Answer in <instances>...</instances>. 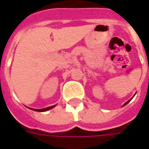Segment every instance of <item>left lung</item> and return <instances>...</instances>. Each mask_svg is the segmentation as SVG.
Returning a JSON list of instances; mask_svg holds the SVG:
<instances>
[{
	"label": "left lung",
	"instance_id": "8db88e82",
	"mask_svg": "<svg viewBox=\"0 0 149 149\" xmlns=\"http://www.w3.org/2000/svg\"><path fill=\"white\" fill-rule=\"evenodd\" d=\"M130 101H131V99H130V100H129V101H128V102H125V104H124V106H125V105H126L127 103H129V102H130Z\"/></svg>",
	"mask_w": 149,
	"mask_h": 149
}]
</instances>
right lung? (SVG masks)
<instances>
[{
	"label": "right lung",
	"mask_w": 149,
	"mask_h": 149,
	"mask_svg": "<svg viewBox=\"0 0 149 149\" xmlns=\"http://www.w3.org/2000/svg\"><path fill=\"white\" fill-rule=\"evenodd\" d=\"M54 106H49V107H47V108H45V109H31L32 110H35V111H38V112H44V111H47V110H49V109H52Z\"/></svg>",
	"instance_id": "right-lung-1"
}]
</instances>
